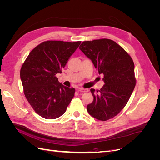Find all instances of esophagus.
<instances>
[{"instance_id": "obj_1", "label": "esophagus", "mask_w": 160, "mask_h": 160, "mask_svg": "<svg viewBox=\"0 0 160 160\" xmlns=\"http://www.w3.org/2000/svg\"><path fill=\"white\" fill-rule=\"evenodd\" d=\"M78 91H79V92H81V93H85V92L88 91V89H84V88H79Z\"/></svg>"}]
</instances>
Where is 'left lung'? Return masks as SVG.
I'll return each mask as SVG.
<instances>
[{"label": "left lung", "instance_id": "8db88e82", "mask_svg": "<svg viewBox=\"0 0 160 160\" xmlns=\"http://www.w3.org/2000/svg\"><path fill=\"white\" fill-rule=\"evenodd\" d=\"M79 49L104 76L102 88L91 89L94 99L87 106L88 113L100 121L113 118L126 105L136 84L133 59L108 38L83 41Z\"/></svg>", "mask_w": 160, "mask_h": 160}]
</instances>
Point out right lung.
<instances>
[{"instance_id":"right-lung-1","label":"right lung","mask_w":160,"mask_h":160,"mask_svg":"<svg viewBox=\"0 0 160 160\" xmlns=\"http://www.w3.org/2000/svg\"><path fill=\"white\" fill-rule=\"evenodd\" d=\"M80 44L81 41H44L34 48L23 62L20 75L24 94L42 118H59L73 98L75 89L59 83L56 75L61 73Z\"/></svg>"}]
</instances>
